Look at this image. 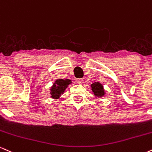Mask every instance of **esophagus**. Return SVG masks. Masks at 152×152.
I'll return each mask as SVG.
<instances>
[{"label": "esophagus", "instance_id": "1", "mask_svg": "<svg viewBox=\"0 0 152 152\" xmlns=\"http://www.w3.org/2000/svg\"><path fill=\"white\" fill-rule=\"evenodd\" d=\"M77 83L79 84V85H83L84 83V80L83 79H78L77 80Z\"/></svg>", "mask_w": 152, "mask_h": 152}]
</instances>
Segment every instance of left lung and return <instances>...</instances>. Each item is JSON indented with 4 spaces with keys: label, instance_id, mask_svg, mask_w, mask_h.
<instances>
[{
    "label": "left lung",
    "instance_id": "obj_1",
    "mask_svg": "<svg viewBox=\"0 0 152 152\" xmlns=\"http://www.w3.org/2000/svg\"><path fill=\"white\" fill-rule=\"evenodd\" d=\"M90 87L93 95L95 96L96 98H102L106 95L107 93L104 89V86L99 82H95L91 84Z\"/></svg>",
    "mask_w": 152,
    "mask_h": 152
}]
</instances>
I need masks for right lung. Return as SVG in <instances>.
<instances>
[{
    "instance_id": "right-lung-1",
    "label": "right lung",
    "mask_w": 152,
    "mask_h": 152,
    "mask_svg": "<svg viewBox=\"0 0 152 152\" xmlns=\"http://www.w3.org/2000/svg\"><path fill=\"white\" fill-rule=\"evenodd\" d=\"M72 83V81L69 79H57L50 88L49 92L51 98L54 99H60L67 87Z\"/></svg>"
}]
</instances>
